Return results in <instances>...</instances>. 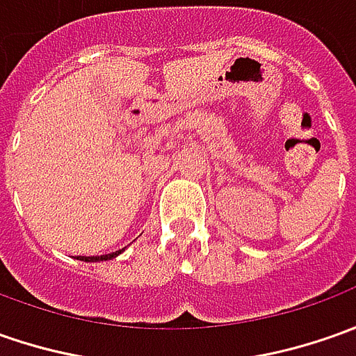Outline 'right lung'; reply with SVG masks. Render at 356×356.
<instances>
[{
  "instance_id": "1",
  "label": "right lung",
  "mask_w": 356,
  "mask_h": 356,
  "mask_svg": "<svg viewBox=\"0 0 356 356\" xmlns=\"http://www.w3.org/2000/svg\"><path fill=\"white\" fill-rule=\"evenodd\" d=\"M120 252H112V254H106V256H79V260L84 262H98V260H112L114 256H118Z\"/></svg>"
}]
</instances>
